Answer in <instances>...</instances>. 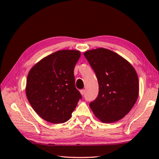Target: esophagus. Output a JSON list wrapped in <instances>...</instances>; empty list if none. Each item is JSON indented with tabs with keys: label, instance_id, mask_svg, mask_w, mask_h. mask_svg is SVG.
I'll return each mask as SVG.
<instances>
[{
	"label": "esophagus",
	"instance_id": "esophagus-1",
	"mask_svg": "<svg viewBox=\"0 0 159 159\" xmlns=\"http://www.w3.org/2000/svg\"><path fill=\"white\" fill-rule=\"evenodd\" d=\"M80 93H81V95L83 96L84 94L85 93V89H82V90H80Z\"/></svg>",
	"mask_w": 159,
	"mask_h": 159
}]
</instances>
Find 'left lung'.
Instances as JSON below:
<instances>
[{"label": "left lung", "instance_id": "8db88e82", "mask_svg": "<svg viewBox=\"0 0 159 159\" xmlns=\"http://www.w3.org/2000/svg\"><path fill=\"white\" fill-rule=\"evenodd\" d=\"M98 79L99 92L89 103L93 113L104 123L117 121L129 113L139 96L135 70L122 57L99 48L84 52Z\"/></svg>", "mask_w": 159, "mask_h": 159}]
</instances>
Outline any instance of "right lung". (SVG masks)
<instances>
[{"label":"right lung","mask_w":159,"mask_h":159,"mask_svg":"<svg viewBox=\"0 0 159 159\" xmlns=\"http://www.w3.org/2000/svg\"><path fill=\"white\" fill-rule=\"evenodd\" d=\"M80 57L75 50H59L29 71L26 94L42 119L53 124L69 120L82 96L76 88L74 69Z\"/></svg>","instance_id":"1"}]
</instances>
